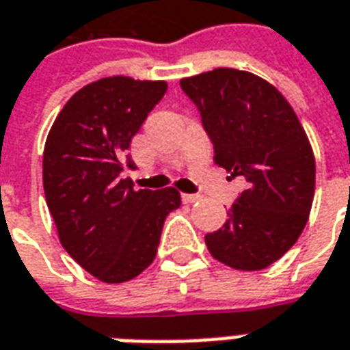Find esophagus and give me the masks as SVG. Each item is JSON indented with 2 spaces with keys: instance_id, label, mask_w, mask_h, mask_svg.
<instances>
[{
  "instance_id": "34e87169",
  "label": "esophagus",
  "mask_w": 350,
  "mask_h": 350,
  "mask_svg": "<svg viewBox=\"0 0 350 350\" xmlns=\"http://www.w3.org/2000/svg\"><path fill=\"white\" fill-rule=\"evenodd\" d=\"M200 195H189V193H183L182 195V200L185 204H193V202H198L200 200Z\"/></svg>"
}]
</instances>
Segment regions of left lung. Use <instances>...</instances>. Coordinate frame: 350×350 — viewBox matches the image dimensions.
Masks as SVG:
<instances>
[{"label": "left lung", "mask_w": 350, "mask_h": 350, "mask_svg": "<svg viewBox=\"0 0 350 350\" xmlns=\"http://www.w3.org/2000/svg\"><path fill=\"white\" fill-rule=\"evenodd\" d=\"M180 86L200 110L213 161L247 182L225 225L206 234V247L234 270H264L309 219L315 155L308 135L283 93L250 71L217 67Z\"/></svg>", "instance_id": "8db88e82"}]
</instances>
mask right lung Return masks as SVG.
<instances>
[{
	"label": "right lung",
	"mask_w": 350,
	"mask_h": 350,
	"mask_svg": "<svg viewBox=\"0 0 350 350\" xmlns=\"http://www.w3.org/2000/svg\"><path fill=\"white\" fill-rule=\"evenodd\" d=\"M165 80L107 77L72 95L52 123L42 155L44 198L64 250L103 283L137 278L157 255L174 187L133 189L122 178L131 140L163 99Z\"/></svg>",
	"instance_id": "right-lung-1"
}]
</instances>
